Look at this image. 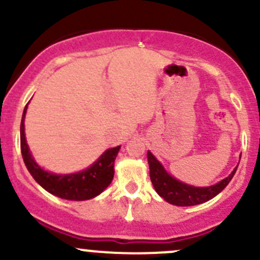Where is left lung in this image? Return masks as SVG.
<instances>
[{
	"label": "left lung",
	"mask_w": 260,
	"mask_h": 260,
	"mask_svg": "<svg viewBox=\"0 0 260 260\" xmlns=\"http://www.w3.org/2000/svg\"><path fill=\"white\" fill-rule=\"evenodd\" d=\"M147 158L149 165V177L156 192L167 203L176 206H193L211 200L226 187L238 169V166L235 167L229 176L217 182L216 185L196 187L172 177L149 151L147 152Z\"/></svg>",
	"instance_id": "left-lung-1"
}]
</instances>
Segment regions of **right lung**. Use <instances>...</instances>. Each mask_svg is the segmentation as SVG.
Instances as JSON below:
<instances>
[{
    "label": "right lung",
    "instance_id": "right-lung-1",
    "mask_svg": "<svg viewBox=\"0 0 260 260\" xmlns=\"http://www.w3.org/2000/svg\"><path fill=\"white\" fill-rule=\"evenodd\" d=\"M27 109L26 104L23 109L22 119H21L20 128V141H21V153H22L23 162L27 167L28 172L34 180L45 188L46 191L57 198L67 199V200L83 201L93 199L103 192L109 183L112 182L114 176V161L119 152L120 146L109 148L94 162L91 166L80 172L68 175H56L52 172L45 171L41 169L34 159L25 137V114Z\"/></svg>",
    "mask_w": 260,
    "mask_h": 260
}]
</instances>
